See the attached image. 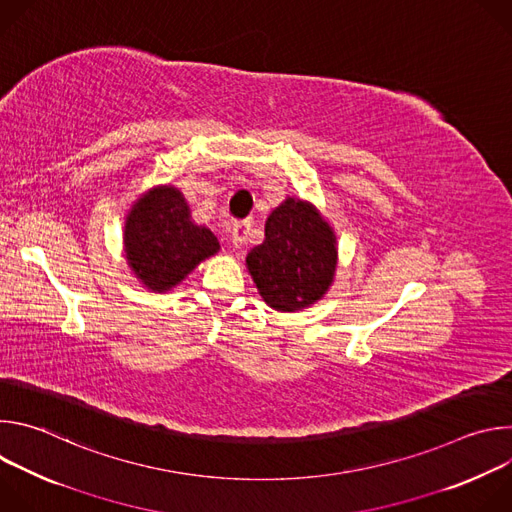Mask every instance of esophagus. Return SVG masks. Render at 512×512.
I'll return each mask as SVG.
<instances>
[{
    "label": "esophagus",
    "instance_id": "esophagus-1",
    "mask_svg": "<svg viewBox=\"0 0 512 512\" xmlns=\"http://www.w3.org/2000/svg\"><path fill=\"white\" fill-rule=\"evenodd\" d=\"M247 233H249V225H247V223H237V225L233 227L231 243H233V247H235V249H241V247H243Z\"/></svg>",
    "mask_w": 512,
    "mask_h": 512
}]
</instances>
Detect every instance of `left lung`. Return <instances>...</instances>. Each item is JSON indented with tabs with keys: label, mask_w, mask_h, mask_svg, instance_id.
Returning a JSON list of instances; mask_svg holds the SVG:
<instances>
[{
	"label": "left lung",
	"mask_w": 512,
	"mask_h": 512,
	"mask_svg": "<svg viewBox=\"0 0 512 512\" xmlns=\"http://www.w3.org/2000/svg\"><path fill=\"white\" fill-rule=\"evenodd\" d=\"M334 229L308 200L287 196L265 221V241L249 251L247 269L263 302L277 312H302L334 283Z\"/></svg>",
	"instance_id": "8db88e82"
}]
</instances>
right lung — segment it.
I'll return each mask as SVG.
<instances>
[{
  "mask_svg": "<svg viewBox=\"0 0 512 512\" xmlns=\"http://www.w3.org/2000/svg\"><path fill=\"white\" fill-rule=\"evenodd\" d=\"M123 249L137 281L156 294H166L204 259L221 251V243L208 227L192 221L184 194L172 184H162L131 204Z\"/></svg>",
  "mask_w": 512,
  "mask_h": 512,
  "instance_id": "1",
  "label": "right lung"
}]
</instances>
